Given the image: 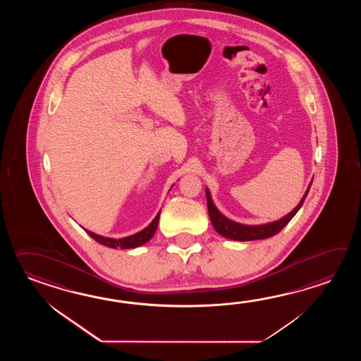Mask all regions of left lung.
<instances>
[{
    "label": "left lung",
    "mask_w": 361,
    "mask_h": 361,
    "mask_svg": "<svg viewBox=\"0 0 361 361\" xmlns=\"http://www.w3.org/2000/svg\"><path fill=\"white\" fill-rule=\"evenodd\" d=\"M314 179V178H312ZM312 180L308 184L306 192L303 195V197L300 199L298 205L293 209L290 213L284 215L283 218L274 221V222L264 223V224H243V223L235 222L230 218H227L226 215H223L218 207H215L214 201L212 199V195L209 188H205L207 192V212L212 224L214 227V230L223 236V238H230V240H236V241H254V240H263V238H269L274 235L279 233L280 231L284 228L288 223L292 221L293 216L297 214V212L300 210L305 200H306L310 187H311Z\"/></svg>",
    "instance_id": "obj_1"
}]
</instances>
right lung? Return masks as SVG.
<instances>
[{
    "mask_svg": "<svg viewBox=\"0 0 361 361\" xmlns=\"http://www.w3.org/2000/svg\"><path fill=\"white\" fill-rule=\"evenodd\" d=\"M160 213H161V210L156 214L154 221L149 223L146 228H143V230L139 231V232L130 235V236H126V238H106V236H102V235H97L92 231L86 230L84 227L82 228L86 231V233L90 238H94L97 243H99L102 245L108 246V247H112V249H134V247H138V246L146 244L151 238H154V232H156L157 226H159Z\"/></svg>",
    "mask_w": 361,
    "mask_h": 361,
    "instance_id": "right-lung-1",
    "label": "right lung"
}]
</instances>
